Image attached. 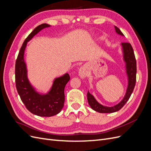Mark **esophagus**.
I'll list each match as a JSON object with an SVG mask.
<instances>
[{
  "mask_svg": "<svg viewBox=\"0 0 151 151\" xmlns=\"http://www.w3.org/2000/svg\"><path fill=\"white\" fill-rule=\"evenodd\" d=\"M79 75L81 77V78H84L85 77H86V70H85L84 67H81L79 69Z\"/></svg>",
  "mask_w": 151,
  "mask_h": 151,
  "instance_id": "esophagus-1",
  "label": "esophagus"
}]
</instances>
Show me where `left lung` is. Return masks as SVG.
Segmentation results:
<instances>
[{"label":"left lung","mask_w":151,"mask_h":151,"mask_svg":"<svg viewBox=\"0 0 151 151\" xmlns=\"http://www.w3.org/2000/svg\"><path fill=\"white\" fill-rule=\"evenodd\" d=\"M115 28L116 32L118 34H119L122 36H124L119 28H117L116 26H115ZM122 47L123 48V59H124V60L126 63L127 74L128 76V79H129V83H128V88L127 89L125 96L124 98L122 99V101L118 104L112 107H108L103 106L102 104H99L96 100L95 99L93 96L92 94H91L88 91V94H87L88 103L90 105L91 108L97 112L109 113L119 111L120 109L125 104L128 100L129 99L130 96L134 89L136 83L137 63L134 50L132 47L131 44L129 43L123 42L122 43Z\"/></svg>","instance_id":"obj_1"}]
</instances>
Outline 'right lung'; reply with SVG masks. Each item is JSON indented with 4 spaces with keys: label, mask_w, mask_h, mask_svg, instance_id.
Instances as JSON below:
<instances>
[{
    "label": "right lung",
    "mask_w": 151,
    "mask_h": 151,
    "mask_svg": "<svg viewBox=\"0 0 151 151\" xmlns=\"http://www.w3.org/2000/svg\"><path fill=\"white\" fill-rule=\"evenodd\" d=\"M47 24H40L26 38L19 50L15 65L16 86L21 101L26 108L34 115L40 116H52L60 112L65 101L64 89L70 80L68 74L55 79L52 89L46 94H40L31 86L27 77L24 61V53L27 42L39 31L49 27Z\"/></svg>",
    "instance_id": "obj_1"
}]
</instances>
